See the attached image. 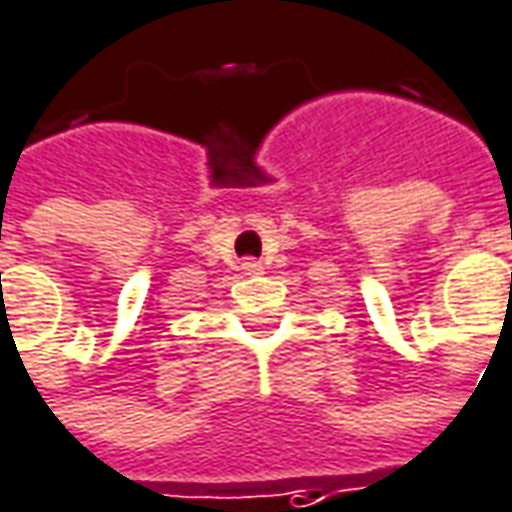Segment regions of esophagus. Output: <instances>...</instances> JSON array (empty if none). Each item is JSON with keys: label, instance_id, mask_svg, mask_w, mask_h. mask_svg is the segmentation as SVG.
Returning a JSON list of instances; mask_svg holds the SVG:
<instances>
[{"label": "esophagus", "instance_id": "34e87169", "mask_svg": "<svg viewBox=\"0 0 512 512\" xmlns=\"http://www.w3.org/2000/svg\"><path fill=\"white\" fill-rule=\"evenodd\" d=\"M243 271H246V274H263V263L255 260V257H246V260H243Z\"/></svg>", "mask_w": 512, "mask_h": 512}]
</instances>
